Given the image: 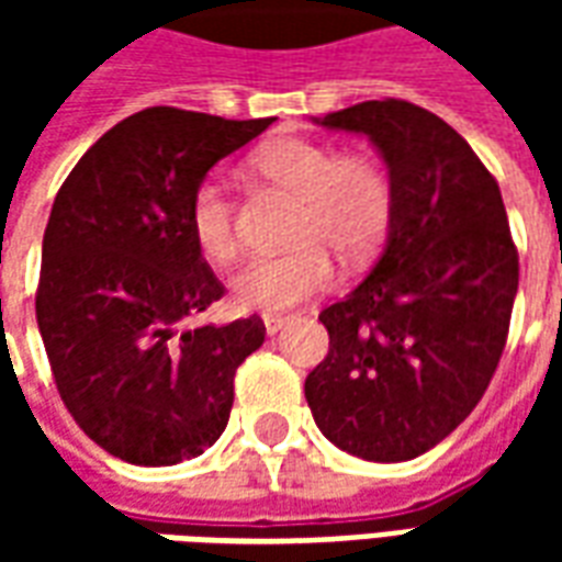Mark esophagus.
Wrapping results in <instances>:
<instances>
[{"instance_id":"obj_1","label":"esophagus","mask_w":562,"mask_h":562,"mask_svg":"<svg viewBox=\"0 0 562 562\" xmlns=\"http://www.w3.org/2000/svg\"><path fill=\"white\" fill-rule=\"evenodd\" d=\"M289 322H292V316H265V330L273 337V334H280Z\"/></svg>"}]
</instances>
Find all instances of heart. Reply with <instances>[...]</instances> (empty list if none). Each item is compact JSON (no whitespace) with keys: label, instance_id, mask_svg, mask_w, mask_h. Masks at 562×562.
<instances>
[{"label":"heart","instance_id":"heart-1","mask_svg":"<svg viewBox=\"0 0 562 562\" xmlns=\"http://www.w3.org/2000/svg\"><path fill=\"white\" fill-rule=\"evenodd\" d=\"M268 180L301 198L292 252L256 256L232 277L234 304L249 313H285L328 292L337 268L328 249L358 265L379 249L394 216V183L385 165L367 153H340L330 144L289 138L256 156ZM189 234L198 252L216 265L232 261L237 234V201L220 177H204L189 198Z\"/></svg>","mask_w":562,"mask_h":562}]
</instances>
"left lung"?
<instances>
[{
  "label": "left lung",
  "mask_w": 562,
  "mask_h": 562,
  "mask_svg": "<svg viewBox=\"0 0 562 562\" xmlns=\"http://www.w3.org/2000/svg\"><path fill=\"white\" fill-rule=\"evenodd\" d=\"M389 161V246L325 306L328 355L306 376L318 430L355 458L397 463L442 442L482 401L508 340L518 246L494 173L446 120L403 99L322 116Z\"/></svg>",
  "instance_id": "1"
}]
</instances>
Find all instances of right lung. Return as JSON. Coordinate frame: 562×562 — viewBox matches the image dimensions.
<instances>
[{
  "instance_id": "1",
  "label": "right lung",
  "mask_w": 562,
  "mask_h": 562,
  "mask_svg": "<svg viewBox=\"0 0 562 562\" xmlns=\"http://www.w3.org/2000/svg\"><path fill=\"white\" fill-rule=\"evenodd\" d=\"M268 120L147 108L104 132L56 192L35 318L59 397L83 434L138 467H173L225 430L258 316L183 328L225 285L189 234V198Z\"/></svg>"
}]
</instances>
